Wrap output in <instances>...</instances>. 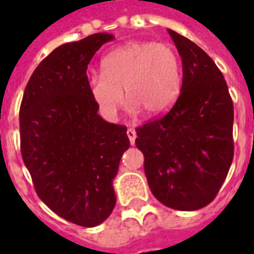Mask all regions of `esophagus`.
Listing matches in <instances>:
<instances>
[{
	"label": "esophagus",
	"instance_id": "1",
	"mask_svg": "<svg viewBox=\"0 0 254 254\" xmlns=\"http://www.w3.org/2000/svg\"><path fill=\"white\" fill-rule=\"evenodd\" d=\"M127 137H129V141H130V144H134V141H136V132H134V129H127Z\"/></svg>",
	"mask_w": 254,
	"mask_h": 254
}]
</instances>
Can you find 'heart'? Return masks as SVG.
Here are the masks:
<instances>
[{
	"mask_svg": "<svg viewBox=\"0 0 254 254\" xmlns=\"http://www.w3.org/2000/svg\"><path fill=\"white\" fill-rule=\"evenodd\" d=\"M181 64L167 45L155 42H130L107 53L102 60V73H91L88 91L106 120H116L124 102L127 111L149 116L165 113L180 94Z\"/></svg>",
	"mask_w": 254,
	"mask_h": 254,
	"instance_id": "obj_1",
	"label": "heart"
}]
</instances>
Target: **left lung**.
<instances>
[{
  "mask_svg": "<svg viewBox=\"0 0 254 254\" xmlns=\"http://www.w3.org/2000/svg\"><path fill=\"white\" fill-rule=\"evenodd\" d=\"M182 60L181 94L166 116L137 127L149 189L163 205L196 211L218 194L234 155L233 100L216 64L167 30Z\"/></svg>",
  "mask_w": 254,
  "mask_h": 254,
  "instance_id": "obj_1",
  "label": "left lung"
}]
</instances>
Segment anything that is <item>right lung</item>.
I'll return each instance as SVG.
<instances>
[{
	"instance_id": "1",
	"label": "right lung",
	"mask_w": 254,
	"mask_h": 254,
	"mask_svg": "<svg viewBox=\"0 0 254 254\" xmlns=\"http://www.w3.org/2000/svg\"><path fill=\"white\" fill-rule=\"evenodd\" d=\"M113 39L99 32L54 49L34 70L20 106L21 155L38 196L84 227L113 212V181L130 145L127 127L105 121L88 91L89 61Z\"/></svg>"
}]
</instances>
